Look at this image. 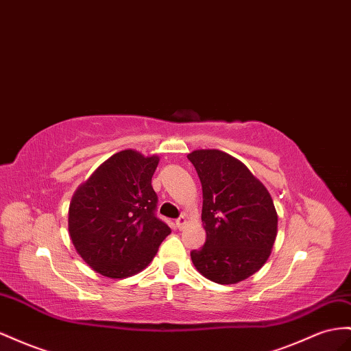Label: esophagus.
<instances>
[{"label": "esophagus", "instance_id": "esophagus-1", "mask_svg": "<svg viewBox=\"0 0 351 351\" xmlns=\"http://www.w3.org/2000/svg\"><path fill=\"white\" fill-rule=\"evenodd\" d=\"M186 223H187V220H186V215L184 214L180 215L178 219L176 220V226L178 227V229H183V227L186 226Z\"/></svg>", "mask_w": 351, "mask_h": 351}]
</instances>
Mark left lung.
Returning a JSON list of instances; mask_svg holds the SVG:
<instances>
[{"label": "left lung", "mask_w": 351, "mask_h": 351, "mask_svg": "<svg viewBox=\"0 0 351 351\" xmlns=\"http://www.w3.org/2000/svg\"><path fill=\"white\" fill-rule=\"evenodd\" d=\"M202 184L206 239L191 252L196 270L230 285L258 271L278 234V214L267 189L241 160L215 149L189 154Z\"/></svg>", "instance_id": "1"}]
</instances>
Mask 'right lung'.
I'll return each instance as SVG.
<instances>
[{
  "mask_svg": "<svg viewBox=\"0 0 351 351\" xmlns=\"http://www.w3.org/2000/svg\"><path fill=\"white\" fill-rule=\"evenodd\" d=\"M158 162V156L122 150L103 162L72 197V243L103 276L121 279L143 270L171 232L156 217L152 177Z\"/></svg>",
  "mask_w": 351,
  "mask_h": 351,
  "instance_id": "obj_1",
  "label": "right lung"
}]
</instances>
